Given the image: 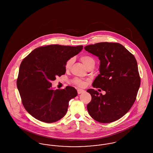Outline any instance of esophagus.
Segmentation results:
<instances>
[{"label":"esophagus","mask_w":153,"mask_h":153,"mask_svg":"<svg viewBox=\"0 0 153 153\" xmlns=\"http://www.w3.org/2000/svg\"><path fill=\"white\" fill-rule=\"evenodd\" d=\"M84 92V91L82 90V89H77V93H78L79 95H80L81 94L83 93Z\"/></svg>","instance_id":"obj_1"}]
</instances>
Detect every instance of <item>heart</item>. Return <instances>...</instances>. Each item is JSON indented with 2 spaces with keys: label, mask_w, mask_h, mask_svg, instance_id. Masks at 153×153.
Returning <instances> with one entry per match:
<instances>
[{
  "label": "heart",
  "mask_w": 153,
  "mask_h": 153,
  "mask_svg": "<svg viewBox=\"0 0 153 153\" xmlns=\"http://www.w3.org/2000/svg\"><path fill=\"white\" fill-rule=\"evenodd\" d=\"M80 60L82 62V63L87 66L88 69L90 68L92 66H95V59L92 58V57L89 56H82L80 57ZM74 62V58H71L68 59L66 62L65 67L66 70H69L71 68L72 66L73 65ZM73 84L76 85L79 87H84L86 85L87 82L85 80H81L79 78H74L72 80Z\"/></svg>",
  "instance_id": "heart-1"
}]
</instances>
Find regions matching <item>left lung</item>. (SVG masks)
<instances>
[{"label": "left lung", "mask_w": 153, "mask_h": 153, "mask_svg": "<svg viewBox=\"0 0 153 153\" xmlns=\"http://www.w3.org/2000/svg\"><path fill=\"white\" fill-rule=\"evenodd\" d=\"M84 49L100 60V74L92 86L106 92L102 95L94 89H88L92 96L87 105L88 113L100 123L115 122L130 109L136 100L140 84L137 60L116 42H99Z\"/></svg>", "instance_id": "1"}]
</instances>
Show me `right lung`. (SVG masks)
I'll list each match as a JSON object with an SVG mask.
<instances>
[{
  "label": "right lung",
  "instance_id": "right-lung-1",
  "mask_svg": "<svg viewBox=\"0 0 153 153\" xmlns=\"http://www.w3.org/2000/svg\"><path fill=\"white\" fill-rule=\"evenodd\" d=\"M83 46L50 45L35 49L23 59L16 85L25 108L45 123H54L65 115L69 102L77 95L74 87L53 90L51 81L65 73L66 62Z\"/></svg>",
  "mask_w": 153,
  "mask_h": 153
}]
</instances>
